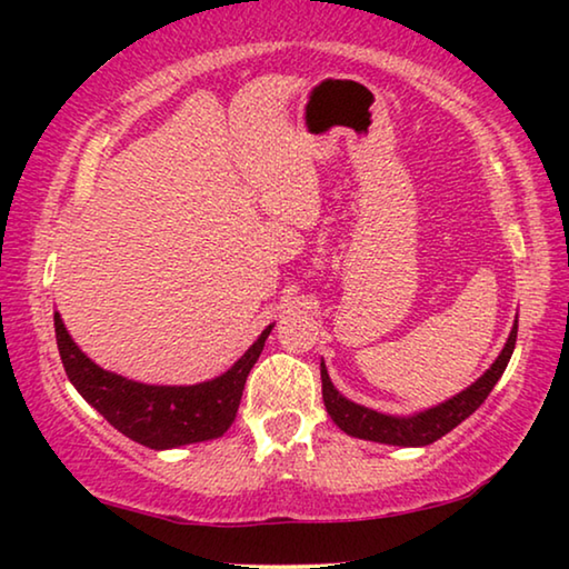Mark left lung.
<instances>
[{"instance_id": "8db88e82", "label": "left lung", "mask_w": 569, "mask_h": 569, "mask_svg": "<svg viewBox=\"0 0 569 569\" xmlns=\"http://www.w3.org/2000/svg\"><path fill=\"white\" fill-rule=\"evenodd\" d=\"M517 343V319L512 331H509V339L505 349L499 351L495 363L481 373V377L467 387L465 391L455 393V397L437 403V407L423 409L417 413H407V417H399V413H381L369 407H361L351 399H346L343 393L333 387V381L326 371V363L321 361V391H323V403L329 417L333 419L336 427L346 431L349 437L366 439V441H379V445H391V447H427L435 445L437 439L449 435L451 429L459 427L461 421L471 417L489 391L495 389V383L502 379L509 359H512Z\"/></svg>"}]
</instances>
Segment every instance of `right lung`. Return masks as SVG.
Listing matches in <instances>:
<instances>
[{
	"label": "right lung",
	"instance_id": "add662e5",
	"mask_svg": "<svg viewBox=\"0 0 569 569\" xmlns=\"http://www.w3.org/2000/svg\"><path fill=\"white\" fill-rule=\"evenodd\" d=\"M271 329L273 323L266 326L253 346L220 377L190 387H160L102 369L88 353H82L67 333L60 313H54L57 349L72 387L124 437L158 451L226 435L236 421L246 379L261 356Z\"/></svg>",
	"mask_w": 569,
	"mask_h": 569
}]
</instances>
